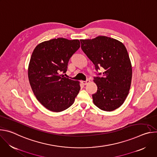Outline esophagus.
I'll use <instances>...</instances> for the list:
<instances>
[{
  "label": "esophagus",
  "mask_w": 157,
  "mask_h": 157,
  "mask_svg": "<svg viewBox=\"0 0 157 157\" xmlns=\"http://www.w3.org/2000/svg\"><path fill=\"white\" fill-rule=\"evenodd\" d=\"M89 82H90V81H89V79H87L86 81H81V83H82V84H84V85H86V84H87V83H89Z\"/></svg>",
  "instance_id": "obj_1"
}]
</instances>
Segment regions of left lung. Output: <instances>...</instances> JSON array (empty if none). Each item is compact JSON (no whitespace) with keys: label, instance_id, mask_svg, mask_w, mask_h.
Instances as JSON below:
<instances>
[{"label":"left lung","instance_id":"8db88e82","mask_svg":"<svg viewBox=\"0 0 157 157\" xmlns=\"http://www.w3.org/2000/svg\"><path fill=\"white\" fill-rule=\"evenodd\" d=\"M81 49L95 65L98 71L94 81L98 86L93 94L94 104L100 109L113 111L124 102L131 85L132 69L127 50L121 41L105 36L92 40H80Z\"/></svg>","mask_w":157,"mask_h":157}]
</instances>
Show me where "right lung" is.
<instances>
[{
	"mask_svg": "<svg viewBox=\"0 0 157 157\" xmlns=\"http://www.w3.org/2000/svg\"><path fill=\"white\" fill-rule=\"evenodd\" d=\"M78 40L63 38L43 41L34 49L29 66L30 84L37 100L47 109L61 112L70 107L80 90L79 82L60 75L79 48Z\"/></svg>",
	"mask_w": 157,
	"mask_h": 157,
	"instance_id": "1",
	"label": "right lung"
}]
</instances>
